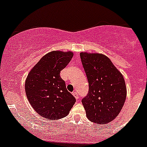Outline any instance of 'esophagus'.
Returning <instances> with one entry per match:
<instances>
[{"instance_id": "obj_1", "label": "esophagus", "mask_w": 147, "mask_h": 147, "mask_svg": "<svg viewBox=\"0 0 147 147\" xmlns=\"http://www.w3.org/2000/svg\"><path fill=\"white\" fill-rule=\"evenodd\" d=\"M72 95L75 96V98H76V99H78V98H79V96H78V94L76 92V91H74V92H72Z\"/></svg>"}]
</instances>
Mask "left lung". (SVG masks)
<instances>
[{
	"label": "left lung",
	"mask_w": 147,
	"mask_h": 147,
	"mask_svg": "<svg viewBox=\"0 0 147 147\" xmlns=\"http://www.w3.org/2000/svg\"><path fill=\"white\" fill-rule=\"evenodd\" d=\"M89 85L82 99L86 116L94 123L106 124L117 117L125 101L127 90L121 72L101 53H80Z\"/></svg>",
	"instance_id": "8db88e82"
}]
</instances>
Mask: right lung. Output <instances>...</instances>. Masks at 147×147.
I'll return each instance as SVG.
<instances>
[{"instance_id":"1","label":"right lung","mask_w":147,"mask_h":147,"mask_svg":"<svg viewBox=\"0 0 147 147\" xmlns=\"http://www.w3.org/2000/svg\"><path fill=\"white\" fill-rule=\"evenodd\" d=\"M73 57L72 51H53L46 54L29 72L25 81L27 99L35 112L47 120L66 117L75 103L67 90L60 72Z\"/></svg>"}]
</instances>
